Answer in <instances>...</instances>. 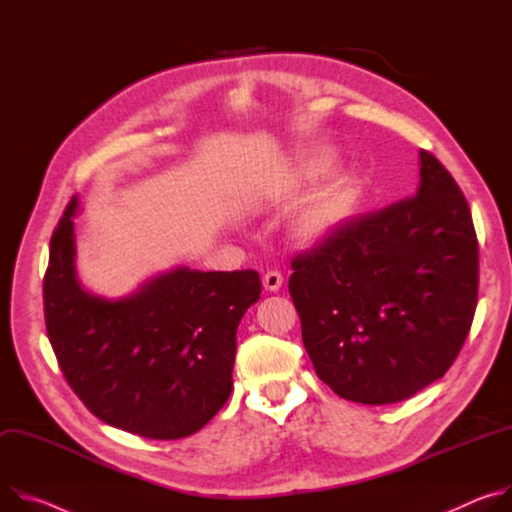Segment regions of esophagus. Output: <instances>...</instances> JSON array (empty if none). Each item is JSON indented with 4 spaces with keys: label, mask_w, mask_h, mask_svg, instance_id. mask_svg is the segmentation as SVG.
<instances>
[{
    "label": "esophagus",
    "mask_w": 512,
    "mask_h": 512,
    "mask_svg": "<svg viewBox=\"0 0 512 512\" xmlns=\"http://www.w3.org/2000/svg\"><path fill=\"white\" fill-rule=\"evenodd\" d=\"M282 280H285V278H282V274L278 270H268L264 274V278H262V285H264L266 291L274 293V291H278L282 287Z\"/></svg>",
    "instance_id": "esophagus-1"
}]
</instances>
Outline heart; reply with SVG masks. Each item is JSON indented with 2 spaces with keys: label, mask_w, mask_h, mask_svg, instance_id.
Instances as JSON below:
<instances>
[{
  "label": "heart",
  "mask_w": 512,
  "mask_h": 512,
  "mask_svg": "<svg viewBox=\"0 0 512 512\" xmlns=\"http://www.w3.org/2000/svg\"><path fill=\"white\" fill-rule=\"evenodd\" d=\"M331 152L315 150L309 152L303 160V173L309 179L323 175L331 164ZM358 187L350 175L335 177L329 185H325L309 209L301 217V232L305 238H317L331 230L333 225L342 221L356 203Z\"/></svg>",
  "instance_id": "1"
}]
</instances>
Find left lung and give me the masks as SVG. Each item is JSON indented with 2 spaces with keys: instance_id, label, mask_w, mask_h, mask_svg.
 Masks as SVG:
<instances>
[{
  "instance_id": "8db88e82",
  "label": "left lung",
  "mask_w": 512,
  "mask_h": 512,
  "mask_svg": "<svg viewBox=\"0 0 512 512\" xmlns=\"http://www.w3.org/2000/svg\"><path fill=\"white\" fill-rule=\"evenodd\" d=\"M413 197L344 219L293 260L289 293L317 376L342 399L390 405L441 378L478 303L468 201L427 150Z\"/></svg>"
}]
</instances>
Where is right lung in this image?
Returning a JSON list of instances; mask_svg holds the SVG:
<instances>
[{
	"instance_id": "obj_1",
	"label": "right lung",
	"mask_w": 512,
	"mask_h": 512,
	"mask_svg": "<svg viewBox=\"0 0 512 512\" xmlns=\"http://www.w3.org/2000/svg\"><path fill=\"white\" fill-rule=\"evenodd\" d=\"M73 199L54 227L44 321L69 386L103 423L148 439H181L232 394L236 331L260 299L256 270L177 268L120 301L85 293L75 274Z\"/></svg>"
}]
</instances>
